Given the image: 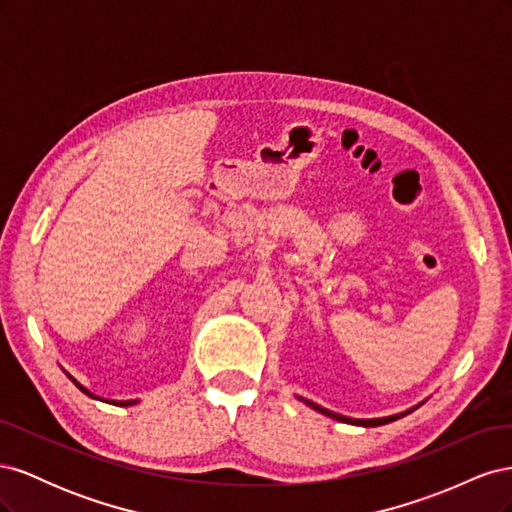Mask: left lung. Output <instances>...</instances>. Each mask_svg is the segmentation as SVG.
Segmentation results:
<instances>
[{"mask_svg":"<svg viewBox=\"0 0 512 512\" xmlns=\"http://www.w3.org/2000/svg\"><path fill=\"white\" fill-rule=\"evenodd\" d=\"M303 404H307L309 408H314L316 412H320V414H324V416H331V418H335V421H339V423H348V425H361V427H378V425H386V423H391V421H397V418H401V416H406V414H410L412 410H416L418 406L423 404H416L414 408H408L406 412H399V414H391V416H382V418H350V416H344V414H337V412H331V410H327V408H322V406H318V404H314V401H309V399H303V397H299Z\"/></svg>","mask_w":512,"mask_h":512,"instance_id":"8db88e82","label":"left lung"}]
</instances>
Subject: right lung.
Returning <instances> with one entry per match:
<instances>
[{
    "label": "right lung",
    "mask_w": 512,
    "mask_h": 512,
    "mask_svg": "<svg viewBox=\"0 0 512 512\" xmlns=\"http://www.w3.org/2000/svg\"><path fill=\"white\" fill-rule=\"evenodd\" d=\"M66 376H68V378H70V380H72V382H74L76 386H79V389H81V391H83L85 395H89V397H94V399H100V401H106V404H113V406H121V408H123V406H134V404H138V399H128V401H117V399H102V397L94 395V393H91V391H87V389H85V386H83L81 382H76V380H74V378H72L70 374H66Z\"/></svg>",
    "instance_id": "add662e5"
}]
</instances>
